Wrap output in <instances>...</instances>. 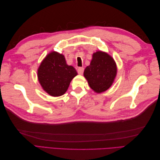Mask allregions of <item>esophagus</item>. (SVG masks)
Here are the masks:
<instances>
[{"mask_svg":"<svg viewBox=\"0 0 160 160\" xmlns=\"http://www.w3.org/2000/svg\"><path fill=\"white\" fill-rule=\"evenodd\" d=\"M83 71H84V68L83 67H79L78 69H77V72H78V73L79 75H82L83 73Z\"/></svg>","mask_w":160,"mask_h":160,"instance_id":"obj_1","label":"esophagus"}]
</instances>
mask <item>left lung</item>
Instances as JSON below:
<instances>
[{
  "instance_id": "obj_1",
  "label": "left lung",
  "mask_w": 160,
  "mask_h": 160,
  "mask_svg": "<svg viewBox=\"0 0 160 160\" xmlns=\"http://www.w3.org/2000/svg\"><path fill=\"white\" fill-rule=\"evenodd\" d=\"M117 73V67L113 58L108 54L98 51L93 55L89 66L84 71V76L90 88L97 93L108 89Z\"/></svg>"
}]
</instances>
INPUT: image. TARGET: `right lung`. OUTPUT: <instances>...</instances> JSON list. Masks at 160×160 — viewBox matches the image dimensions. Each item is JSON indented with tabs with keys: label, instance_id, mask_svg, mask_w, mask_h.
<instances>
[{
	"label": "right lung",
	"instance_id": "right-lung-1",
	"mask_svg": "<svg viewBox=\"0 0 160 160\" xmlns=\"http://www.w3.org/2000/svg\"><path fill=\"white\" fill-rule=\"evenodd\" d=\"M77 75L74 67L67 65L65 57L56 52L49 53L38 69V81L43 89L54 97L63 95Z\"/></svg>",
	"mask_w": 160,
	"mask_h": 160
}]
</instances>
